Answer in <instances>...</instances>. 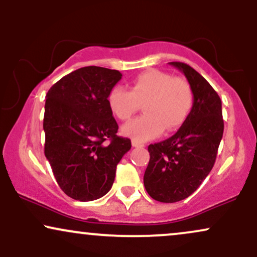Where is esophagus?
I'll return each mask as SVG.
<instances>
[{"instance_id": "esophagus-1", "label": "esophagus", "mask_w": 257, "mask_h": 257, "mask_svg": "<svg viewBox=\"0 0 257 257\" xmlns=\"http://www.w3.org/2000/svg\"><path fill=\"white\" fill-rule=\"evenodd\" d=\"M132 145H133V147H136V148H142V147H145L144 144H141V142H139V141H135V140H133Z\"/></svg>"}]
</instances>
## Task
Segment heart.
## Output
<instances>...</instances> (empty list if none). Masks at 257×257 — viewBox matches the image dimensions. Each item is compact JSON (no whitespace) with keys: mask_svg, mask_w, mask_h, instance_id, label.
Listing matches in <instances>:
<instances>
[{"mask_svg":"<svg viewBox=\"0 0 257 257\" xmlns=\"http://www.w3.org/2000/svg\"><path fill=\"white\" fill-rule=\"evenodd\" d=\"M144 102L145 115L122 126L123 135L139 142L179 128L192 110L193 90L185 78L152 69L139 73L131 90L115 85L109 91V108L121 121H128Z\"/></svg>","mask_w":257,"mask_h":257,"instance_id":"heart-1","label":"heart"}]
</instances>
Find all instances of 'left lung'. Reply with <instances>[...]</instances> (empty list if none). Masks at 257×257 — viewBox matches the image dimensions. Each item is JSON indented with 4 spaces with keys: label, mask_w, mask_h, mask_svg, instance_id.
Instances as JSON below:
<instances>
[{
    "label": "left lung",
    "mask_w": 257,
    "mask_h": 257,
    "mask_svg": "<svg viewBox=\"0 0 257 257\" xmlns=\"http://www.w3.org/2000/svg\"><path fill=\"white\" fill-rule=\"evenodd\" d=\"M193 90V105L186 121L170 139L149 145L151 155L144 184L149 196L161 203L190 197L215 165L223 138L222 102L218 93L190 65L172 61Z\"/></svg>",
    "instance_id": "8db88e82"
}]
</instances>
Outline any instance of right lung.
<instances>
[{
	"label": "right lung",
	"mask_w": 257,
	"mask_h": 257,
	"mask_svg": "<svg viewBox=\"0 0 257 257\" xmlns=\"http://www.w3.org/2000/svg\"><path fill=\"white\" fill-rule=\"evenodd\" d=\"M122 78L117 70L78 69L48 90L45 103V157L67 196L91 201L105 196L116 167L132 148L116 135L118 124L108 104L109 91Z\"/></svg>",
	"instance_id": "1"
}]
</instances>
